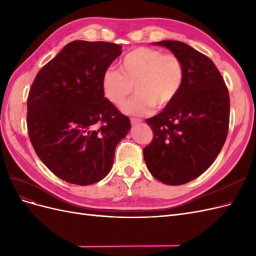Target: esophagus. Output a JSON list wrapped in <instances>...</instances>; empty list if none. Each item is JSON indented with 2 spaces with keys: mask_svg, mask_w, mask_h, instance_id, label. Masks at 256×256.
<instances>
[{
  "mask_svg": "<svg viewBox=\"0 0 256 256\" xmlns=\"http://www.w3.org/2000/svg\"><path fill=\"white\" fill-rule=\"evenodd\" d=\"M141 122H142L141 118H131V124H132V125H136V124H138Z\"/></svg>",
  "mask_w": 256,
  "mask_h": 256,
  "instance_id": "34e87169",
  "label": "esophagus"
}]
</instances>
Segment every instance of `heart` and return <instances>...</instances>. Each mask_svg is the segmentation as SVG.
<instances>
[{"label": "heart", "mask_w": 256, "mask_h": 256, "mask_svg": "<svg viewBox=\"0 0 256 256\" xmlns=\"http://www.w3.org/2000/svg\"><path fill=\"white\" fill-rule=\"evenodd\" d=\"M120 72L106 69L102 78L104 95L110 104L122 106L134 90L136 95L125 111L134 115L164 110L180 97L186 80L180 58L158 49L138 47L130 50L118 63Z\"/></svg>", "instance_id": "obj_1"}]
</instances>
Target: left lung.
I'll return each mask as SVG.
<instances>
[{
    "label": "left lung",
    "mask_w": 256,
    "mask_h": 256,
    "mask_svg": "<svg viewBox=\"0 0 256 256\" xmlns=\"http://www.w3.org/2000/svg\"><path fill=\"white\" fill-rule=\"evenodd\" d=\"M180 58L186 80L174 104L147 118L154 138L144 147L147 168L170 186L196 180L212 164L226 143L230 124L228 90L214 62L189 44L154 42Z\"/></svg>",
    "instance_id": "1"
}]
</instances>
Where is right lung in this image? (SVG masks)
Wrapping results in <instances>:
<instances>
[{
	"instance_id": "obj_1",
	"label": "right lung",
	"mask_w": 256,
	"mask_h": 256,
	"mask_svg": "<svg viewBox=\"0 0 256 256\" xmlns=\"http://www.w3.org/2000/svg\"><path fill=\"white\" fill-rule=\"evenodd\" d=\"M122 47L74 40L46 64L28 92L26 124L35 152L67 182L102 180L116 145L131 128L128 116L104 98L102 78Z\"/></svg>"
}]
</instances>
